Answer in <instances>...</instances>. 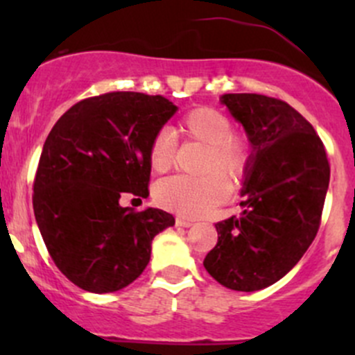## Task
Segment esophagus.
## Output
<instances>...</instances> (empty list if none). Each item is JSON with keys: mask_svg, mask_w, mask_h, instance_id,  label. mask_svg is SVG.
I'll return each mask as SVG.
<instances>
[{"mask_svg": "<svg viewBox=\"0 0 355 355\" xmlns=\"http://www.w3.org/2000/svg\"><path fill=\"white\" fill-rule=\"evenodd\" d=\"M175 223H177V227H184V228H189L194 225L192 223V220H187V218H184V216H177Z\"/></svg>", "mask_w": 355, "mask_h": 355, "instance_id": "obj_1", "label": "esophagus"}]
</instances>
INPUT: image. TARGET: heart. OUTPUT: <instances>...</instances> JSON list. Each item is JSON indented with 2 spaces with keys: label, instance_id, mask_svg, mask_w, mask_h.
Here are the masks:
<instances>
[{
  "label": "heart",
  "instance_id": "b5f03b06",
  "mask_svg": "<svg viewBox=\"0 0 355 355\" xmlns=\"http://www.w3.org/2000/svg\"><path fill=\"white\" fill-rule=\"evenodd\" d=\"M178 135L206 146L198 177L175 175L156 185L155 196L159 206L187 218L206 214L230 194L245 178L252 161V146L241 132L232 130V120L209 106H198L182 114L175 127ZM175 141L168 130H157L148 146L149 166L164 173L173 164ZM223 174L225 179L220 177Z\"/></svg>",
  "mask_w": 355,
  "mask_h": 355
}]
</instances>
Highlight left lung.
<instances>
[{"label":"left lung","mask_w":355,"mask_h":355,"mask_svg":"<svg viewBox=\"0 0 355 355\" xmlns=\"http://www.w3.org/2000/svg\"><path fill=\"white\" fill-rule=\"evenodd\" d=\"M221 103L252 144L241 216L216 223L218 244L204 268L223 287L266 288L313 244L330 184V163L313 125L282 99L225 94Z\"/></svg>","instance_id":"8db88e82"}]
</instances>
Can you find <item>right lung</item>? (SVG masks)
Listing matches in <instances>:
<instances>
[{
    "mask_svg": "<svg viewBox=\"0 0 355 355\" xmlns=\"http://www.w3.org/2000/svg\"><path fill=\"white\" fill-rule=\"evenodd\" d=\"M177 111L163 96L106 92L62 114L42 148L34 214L51 259L82 290L130 285L151 259V242L175 218L121 207L123 192L148 198V146Z\"/></svg>",
    "mask_w": 355,
    "mask_h": 355,
    "instance_id": "add662e5",
    "label": "right lung"
}]
</instances>
